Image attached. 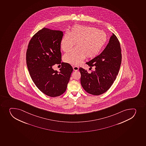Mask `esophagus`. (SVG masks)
Here are the masks:
<instances>
[{
  "instance_id": "obj_1",
  "label": "esophagus",
  "mask_w": 146,
  "mask_h": 146,
  "mask_svg": "<svg viewBox=\"0 0 146 146\" xmlns=\"http://www.w3.org/2000/svg\"><path fill=\"white\" fill-rule=\"evenodd\" d=\"M73 68V70L74 71H78L79 69V68L77 66H74Z\"/></svg>"
}]
</instances>
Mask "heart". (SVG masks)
<instances>
[{
	"mask_svg": "<svg viewBox=\"0 0 146 146\" xmlns=\"http://www.w3.org/2000/svg\"><path fill=\"white\" fill-rule=\"evenodd\" d=\"M107 39L106 34L97 28L75 25L61 39V48L64 52L69 51L76 43L77 46L64 56V60L71 65H78L86 56L94 58L102 49Z\"/></svg>",
	"mask_w": 146,
	"mask_h": 146,
	"instance_id": "b5f03b06",
	"label": "heart"
}]
</instances>
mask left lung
Instances as JSON below:
<instances>
[{
    "label": "left lung",
    "instance_id": "obj_1",
    "mask_svg": "<svg viewBox=\"0 0 146 146\" xmlns=\"http://www.w3.org/2000/svg\"><path fill=\"white\" fill-rule=\"evenodd\" d=\"M122 60L119 41L114 33L104 50L100 55L86 64L95 70L88 73L80 68L81 86L86 92L100 95L108 91L118 75Z\"/></svg>",
    "mask_w": 146,
    "mask_h": 146
}]
</instances>
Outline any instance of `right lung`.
<instances>
[{
    "mask_svg": "<svg viewBox=\"0 0 146 146\" xmlns=\"http://www.w3.org/2000/svg\"><path fill=\"white\" fill-rule=\"evenodd\" d=\"M63 32L44 28L32 36L28 45L26 62L32 80L45 95L58 97L65 92L73 71L70 64L61 63ZM62 64L60 72L52 66Z\"/></svg>",
    "mask_w": 146,
    "mask_h": 146,
    "instance_id": "1",
    "label": "right lung"
}]
</instances>
